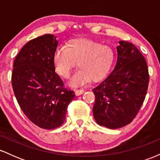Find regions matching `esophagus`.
Instances as JSON below:
<instances>
[{
	"label": "esophagus",
	"instance_id": "34e87169",
	"mask_svg": "<svg viewBox=\"0 0 160 160\" xmlns=\"http://www.w3.org/2000/svg\"><path fill=\"white\" fill-rule=\"evenodd\" d=\"M83 92H84L83 89H77V90L75 91V94H76V95H80Z\"/></svg>",
	"mask_w": 160,
	"mask_h": 160
}]
</instances>
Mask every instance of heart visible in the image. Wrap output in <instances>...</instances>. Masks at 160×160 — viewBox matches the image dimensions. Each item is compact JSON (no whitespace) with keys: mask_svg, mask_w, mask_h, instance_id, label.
Instances as JSON below:
<instances>
[{"mask_svg":"<svg viewBox=\"0 0 160 160\" xmlns=\"http://www.w3.org/2000/svg\"><path fill=\"white\" fill-rule=\"evenodd\" d=\"M115 53L111 47L86 38L68 40L65 48H58L52 58L57 74L64 78L71 76L78 62L79 68L71 79V86H81L91 80L103 78L111 69Z\"/></svg>","mask_w":160,"mask_h":160,"instance_id":"b5f03b06","label":"heart"}]
</instances>
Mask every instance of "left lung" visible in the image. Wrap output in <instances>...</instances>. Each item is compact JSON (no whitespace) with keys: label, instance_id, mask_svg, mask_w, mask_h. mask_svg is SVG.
Listing matches in <instances>:
<instances>
[{"label":"left lung","instance_id":"obj_1","mask_svg":"<svg viewBox=\"0 0 160 160\" xmlns=\"http://www.w3.org/2000/svg\"><path fill=\"white\" fill-rule=\"evenodd\" d=\"M114 69L93 88L92 112L96 122L109 128L129 124L144 102L149 73L144 57L135 45L120 41Z\"/></svg>","mask_w":160,"mask_h":160}]
</instances>
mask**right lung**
<instances>
[{"mask_svg":"<svg viewBox=\"0 0 160 160\" xmlns=\"http://www.w3.org/2000/svg\"><path fill=\"white\" fill-rule=\"evenodd\" d=\"M56 37L44 34L31 40L16 56L12 74L14 94L22 111L38 127L52 129L65 120L74 92L64 86L52 58Z\"/></svg>","mask_w":160,"mask_h":160,"instance_id":"obj_1","label":"right lung"}]
</instances>
